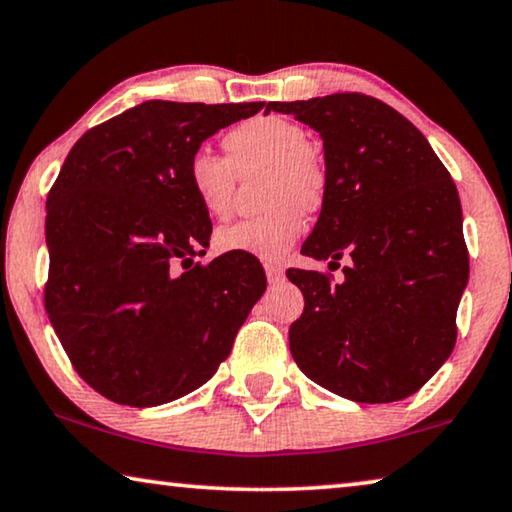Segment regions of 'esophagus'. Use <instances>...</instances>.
I'll return each mask as SVG.
<instances>
[{"label":"esophagus","instance_id":"esophagus-1","mask_svg":"<svg viewBox=\"0 0 512 512\" xmlns=\"http://www.w3.org/2000/svg\"><path fill=\"white\" fill-rule=\"evenodd\" d=\"M264 271H266V278H269V282H280L282 278H285V269L275 262H266Z\"/></svg>","mask_w":512,"mask_h":512}]
</instances>
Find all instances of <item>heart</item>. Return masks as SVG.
<instances>
[{
  "label": "heart",
  "instance_id": "1",
  "mask_svg": "<svg viewBox=\"0 0 512 512\" xmlns=\"http://www.w3.org/2000/svg\"><path fill=\"white\" fill-rule=\"evenodd\" d=\"M225 157L207 150L191 154L186 184L202 212L225 218L232 212L237 175L264 168L262 214L225 225L216 232L221 253H246L278 259L294 246L305 227L303 212L326 205L330 175L326 161L310 148L307 132L280 116L246 120L223 136Z\"/></svg>",
  "mask_w": 512,
  "mask_h": 512
}]
</instances>
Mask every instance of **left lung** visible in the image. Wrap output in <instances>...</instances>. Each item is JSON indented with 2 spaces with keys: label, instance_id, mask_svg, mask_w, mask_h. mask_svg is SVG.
<instances>
[{
  "label": "left lung",
  "instance_id": "left-lung-1",
  "mask_svg": "<svg viewBox=\"0 0 512 512\" xmlns=\"http://www.w3.org/2000/svg\"><path fill=\"white\" fill-rule=\"evenodd\" d=\"M321 134L330 191L303 255H344V280L289 269L305 310L289 348L307 378L344 399L392 403L431 380L456 346L469 278L462 209L426 136L362 93L269 102Z\"/></svg>",
  "mask_w": 512,
  "mask_h": 512
}]
</instances>
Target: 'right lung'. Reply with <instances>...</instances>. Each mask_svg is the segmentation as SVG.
Masks as SVG:
<instances>
[{"label": "right lung", "instance_id": "add662e5", "mask_svg": "<svg viewBox=\"0 0 512 512\" xmlns=\"http://www.w3.org/2000/svg\"><path fill=\"white\" fill-rule=\"evenodd\" d=\"M264 102L150 100L72 145L47 196L45 310L95 392L152 408L205 385L266 275L253 255L205 253L212 221L186 184L191 154Z\"/></svg>", "mask_w": 512, "mask_h": 512}]
</instances>
